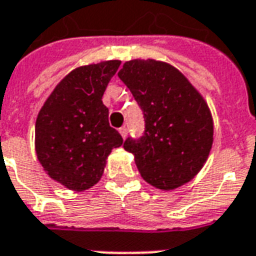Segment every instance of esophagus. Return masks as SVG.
<instances>
[{"mask_svg":"<svg viewBox=\"0 0 256 256\" xmlns=\"http://www.w3.org/2000/svg\"><path fill=\"white\" fill-rule=\"evenodd\" d=\"M120 136H122V138L124 140H126V136H128V128H120Z\"/></svg>","mask_w":256,"mask_h":256,"instance_id":"obj_1","label":"esophagus"}]
</instances>
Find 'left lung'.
<instances>
[{
  "instance_id": "obj_1",
  "label": "left lung",
  "mask_w": 256,
  "mask_h": 256,
  "mask_svg": "<svg viewBox=\"0 0 256 256\" xmlns=\"http://www.w3.org/2000/svg\"><path fill=\"white\" fill-rule=\"evenodd\" d=\"M118 77L144 112V136L124 140L142 178L160 190L188 182L203 168L214 124L206 100L174 66L154 60L124 62Z\"/></svg>"
}]
</instances>
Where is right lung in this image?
Instances as JSON below:
<instances>
[{
    "instance_id": "1",
    "label": "right lung",
    "mask_w": 256,
    "mask_h": 256,
    "mask_svg": "<svg viewBox=\"0 0 256 256\" xmlns=\"http://www.w3.org/2000/svg\"><path fill=\"white\" fill-rule=\"evenodd\" d=\"M120 61L81 66L62 80L38 112L36 152L50 178L84 191L104 174L106 158L124 140L108 124L102 102Z\"/></svg>"
}]
</instances>
